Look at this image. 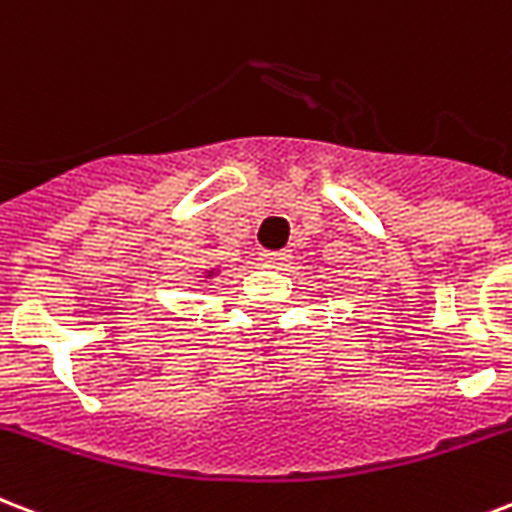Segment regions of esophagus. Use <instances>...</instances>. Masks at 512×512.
Listing matches in <instances>:
<instances>
[{"mask_svg":"<svg viewBox=\"0 0 512 512\" xmlns=\"http://www.w3.org/2000/svg\"><path fill=\"white\" fill-rule=\"evenodd\" d=\"M260 260H263V265H268V268H282V265L290 260V255H287V252H260Z\"/></svg>","mask_w":512,"mask_h":512,"instance_id":"1","label":"esophagus"}]
</instances>
